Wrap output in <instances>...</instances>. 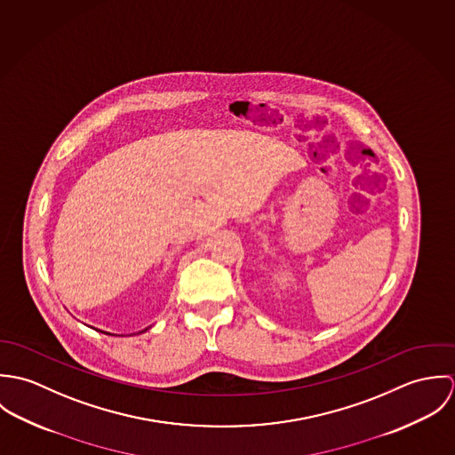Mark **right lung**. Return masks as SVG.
I'll use <instances>...</instances> for the list:
<instances>
[{"mask_svg":"<svg viewBox=\"0 0 455 455\" xmlns=\"http://www.w3.org/2000/svg\"><path fill=\"white\" fill-rule=\"evenodd\" d=\"M107 334H108V332H107Z\"/></svg>","mask_w":455,"mask_h":455,"instance_id":"obj_1","label":"right lung"}]
</instances>
